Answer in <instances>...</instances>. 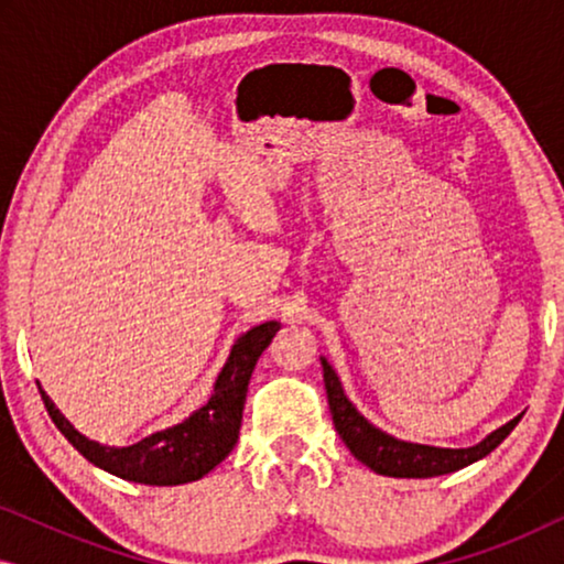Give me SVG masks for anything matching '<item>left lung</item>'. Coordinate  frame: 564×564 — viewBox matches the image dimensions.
Here are the masks:
<instances>
[{
  "mask_svg": "<svg viewBox=\"0 0 564 564\" xmlns=\"http://www.w3.org/2000/svg\"><path fill=\"white\" fill-rule=\"evenodd\" d=\"M321 365L323 382H326L328 408L330 415H334V426L338 431V436L344 438V444L349 446L354 457H357L361 465L375 469L377 475L438 477L457 473V469L488 457V454L511 434L516 423L521 421V415H516V419L508 421L506 426L496 429L492 434L485 436L480 444L467 446V449H444V446L403 442V438H395L384 434L382 429L372 426V423L357 411V405L344 395L341 380H338V375L334 372V367L328 365L326 357H321Z\"/></svg>",
  "mask_w": 564,
  "mask_h": 564,
  "instance_id": "1",
  "label": "left lung"
}]
</instances>
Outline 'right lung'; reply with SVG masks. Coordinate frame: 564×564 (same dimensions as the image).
I'll use <instances>...</instances> for the list:
<instances>
[{"label":"right lung","mask_w":564,"mask_h":564,"mask_svg":"<svg viewBox=\"0 0 564 564\" xmlns=\"http://www.w3.org/2000/svg\"><path fill=\"white\" fill-rule=\"evenodd\" d=\"M276 330H280V323L267 321L238 336L213 384L210 400L176 426L156 431L130 446L91 442L68 423L41 384L37 390L61 434L95 467L141 485H184L205 477L234 452L251 372L261 351L272 344Z\"/></svg>","instance_id":"obj_1"}]
</instances>
